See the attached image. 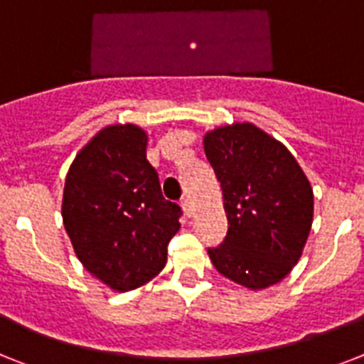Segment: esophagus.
I'll list each match as a JSON object with an SVG mask.
<instances>
[{"label": "esophagus", "instance_id": "34e87169", "mask_svg": "<svg viewBox=\"0 0 364 364\" xmlns=\"http://www.w3.org/2000/svg\"><path fill=\"white\" fill-rule=\"evenodd\" d=\"M181 207H183V213L187 216L192 215V209H191V201H188V198H183L181 200Z\"/></svg>", "mask_w": 364, "mask_h": 364}]
</instances>
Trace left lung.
<instances>
[{"instance_id": "1", "label": "left lung", "mask_w": 364, "mask_h": 364, "mask_svg": "<svg viewBox=\"0 0 364 364\" xmlns=\"http://www.w3.org/2000/svg\"><path fill=\"white\" fill-rule=\"evenodd\" d=\"M203 149L220 181L228 235L209 248L228 279L261 291L291 274L313 224V187L294 155L250 122L209 131Z\"/></svg>"}]
</instances>
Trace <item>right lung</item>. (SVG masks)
Masks as SVG:
<instances>
[{"mask_svg": "<svg viewBox=\"0 0 364 364\" xmlns=\"http://www.w3.org/2000/svg\"><path fill=\"white\" fill-rule=\"evenodd\" d=\"M146 148L139 125H107L75 155L64 181L63 224L73 252L116 292L154 279L179 231L181 209L163 198Z\"/></svg>", "mask_w": 364, "mask_h": 364, "instance_id": "obj_1", "label": "right lung"}]
</instances>
